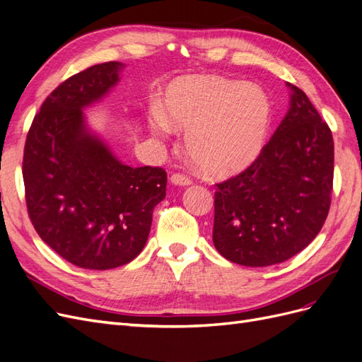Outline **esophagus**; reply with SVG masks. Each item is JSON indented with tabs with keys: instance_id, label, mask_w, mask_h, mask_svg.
I'll list each match as a JSON object with an SVG mask.
<instances>
[{
	"instance_id": "34e87169",
	"label": "esophagus",
	"mask_w": 362,
	"mask_h": 362,
	"mask_svg": "<svg viewBox=\"0 0 362 362\" xmlns=\"http://www.w3.org/2000/svg\"><path fill=\"white\" fill-rule=\"evenodd\" d=\"M170 182L175 185H190L193 181L190 177H187V175L184 173H173L170 177Z\"/></svg>"
}]
</instances>
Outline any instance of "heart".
<instances>
[{
  "label": "heart",
  "instance_id": "1",
  "mask_svg": "<svg viewBox=\"0 0 362 362\" xmlns=\"http://www.w3.org/2000/svg\"><path fill=\"white\" fill-rule=\"evenodd\" d=\"M151 133L166 139L173 128L185 129V149L210 175L243 170L264 146L270 103L259 87L221 76L182 78L170 86L164 113L152 108Z\"/></svg>",
  "mask_w": 362,
  "mask_h": 362
}]
</instances>
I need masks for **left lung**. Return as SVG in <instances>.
Returning <instances> with one entry per match:
<instances>
[{
  "label": "left lung",
  "mask_w": 362,
  "mask_h": 362,
  "mask_svg": "<svg viewBox=\"0 0 362 362\" xmlns=\"http://www.w3.org/2000/svg\"><path fill=\"white\" fill-rule=\"evenodd\" d=\"M258 158L214 193L213 243L237 264L266 267L299 254L326 221L334 182V139L303 90Z\"/></svg>",
  "instance_id": "obj_1"
}]
</instances>
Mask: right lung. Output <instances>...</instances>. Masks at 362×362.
<instances>
[{
    "instance_id": "1",
    "label": "right lung",
    "mask_w": 362,
    "mask_h": 362,
    "mask_svg": "<svg viewBox=\"0 0 362 362\" xmlns=\"http://www.w3.org/2000/svg\"><path fill=\"white\" fill-rule=\"evenodd\" d=\"M125 68L107 62L72 75L42 104L28 129L23 177L30 221L52 250L81 269L133 261L146 245L152 213L166 196L161 168H131L86 127Z\"/></svg>"
}]
</instances>
